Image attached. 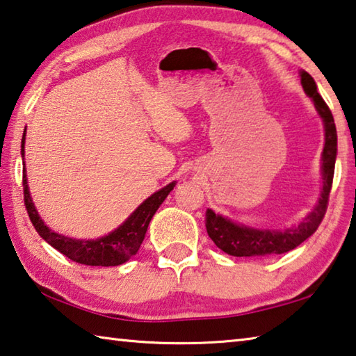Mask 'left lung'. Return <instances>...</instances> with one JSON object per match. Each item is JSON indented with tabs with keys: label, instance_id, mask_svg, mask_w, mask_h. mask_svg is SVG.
<instances>
[{
	"label": "left lung",
	"instance_id": "left-lung-1",
	"mask_svg": "<svg viewBox=\"0 0 356 356\" xmlns=\"http://www.w3.org/2000/svg\"><path fill=\"white\" fill-rule=\"evenodd\" d=\"M302 86L307 95L313 99L325 128V145L322 153V192L319 203L300 225L284 232L275 229H254L245 225H238L227 217L216 214L213 209L207 211V232L214 244L232 257H273L294 250L307 241L319 228L323 216L327 213L330 191L333 184L336 152H338V134H336L332 111L317 92V86L309 73L302 72Z\"/></svg>",
	"mask_w": 356,
	"mask_h": 356
}]
</instances>
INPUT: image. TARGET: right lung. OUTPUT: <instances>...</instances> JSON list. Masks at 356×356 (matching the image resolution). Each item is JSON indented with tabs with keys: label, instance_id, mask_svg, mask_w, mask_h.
<instances>
[{
	"label": "right lung",
	"instance_id": "right-lung-1",
	"mask_svg": "<svg viewBox=\"0 0 356 356\" xmlns=\"http://www.w3.org/2000/svg\"><path fill=\"white\" fill-rule=\"evenodd\" d=\"M24 136H26V128H24L23 139H22V156H24ZM175 188V181L167 184L165 188L154 192L152 197H148L120 227L108 236H103L99 239H72L67 236L58 234L49 229L43 220L37 214V209L33 203V198L29 195L26 172H23V195H24V207H26L28 216L33 223L35 232L39 233L42 239H45L49 245L59 250L62 254L78 264L86 266H120L137 253L140 248L143 238H145L147 228L149 220L158 208L165 200L170 191Z\"/></svg>",
	"mask_w": 356,
	"mask_h": 356
}]
</instances>
